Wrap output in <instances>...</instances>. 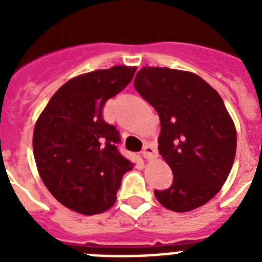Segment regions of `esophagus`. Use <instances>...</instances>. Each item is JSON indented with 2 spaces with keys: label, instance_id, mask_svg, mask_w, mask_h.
Instances as JSON below:
<instances>
[{
  "label": "esophagus",
  "instance_id": "obj_1",
  "mask_svg": "<svg viewBox=\"0 0 262 262\" xmlns=\"http://www.w3.org/2000/svg\"><path fill=\"white\" fill-rule=\"evenodd\" d=\"M141 155H143L144 159H155L156 149L152 147V145L147 144V145H144L143 151H141Z\"/></svg>",
  "mask_w": 262,
  "mask_h": 262
}]
</instances>
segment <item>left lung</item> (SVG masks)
I'll return each instance as SVG.
<instances>
[{"label": "left lung", "mask_w": 262, "mask_h": 262, "mask_svg": "<svg viewBox=\"0 0 262 262\" xmlns=\"http://www.w3.org/2000/svg\"><path fill=\"white\" fill-rule=\"evenodd\" d=\"M135 87L158 111V149L174 175L156 199L174 212L201 207L223 186L235 158V126L223 99L200 76L168 68L140 69Z\"/></svg>", "instance_id": "8db88e82"}]
</instances>
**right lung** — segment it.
Returning <instances> with one entry per match:
<instances>
[{
  "label": "right lung",
  "mask_w": 262,
  "mask_h": 262,
  "mask_svg": "<svg viewBox=\"0 0 262 262\" xmlns=\"http://www.w3.org/2000/svg\"><path fill=\"white\" fill-rule=\"evenodd\" d=\"M135 72L113 67L69 80L36 121L32 145L39 175L69 209L95 215L113 207L123 174L133 167L121 155V136L103 119V107Z\"/></svg>",
  "instance_id": "add662e5"
}]
</instances>
